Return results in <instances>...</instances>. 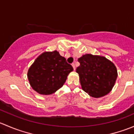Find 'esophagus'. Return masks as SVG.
Wrapping results in <instances>:
<instances>
[{
	"instance_id": "1",
	"label": "esophagus",
	"mask_w": 134,
	"mask_h": 134,
	"mask_svg": "<svg viewBox=\"0 0 134 134\" xmlns=\"http://www.w3.org/2000/svg\"><path fill=\"white\" fill-rule=\"evenodd\" d=\"M72 67H73V69H74V70H75V69H76V67H75V63H72Z\"/></svg>"
}]
</instances>
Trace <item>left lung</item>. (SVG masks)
Masks as SVG:
<instances>
[{
	"mask_svg": "<svg viewBox=\"0 0 134 134\" xmlns=\"http://www.w3.org/2000/svg\"><path fill=\"white\" fill-rule=\"evenodd\" d=\"M76 68L82 88L94 98L104 97L110 92L117 78V71L112 62L99 56L85 54L78 58Z\"/></svg>",
	"mask_w": 134,
	"mask_h": 134,
	"instance_id": "left-lung-1",
	"label": "left lung"
}]
</instances>
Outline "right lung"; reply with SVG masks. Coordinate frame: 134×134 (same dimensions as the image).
<instances>
[{
	"label": "right lung",
	"mask_w": 134,
	"mask_h": 134,
	"mask_svg": "<svg viewBox=\"0 0 134 134\" xmlns=\"http://www.w3.org/2000/svg\"><path fill=\"white\" fill-rule=\"evenodd\" d=\"M72 71V65L58 52H46L40 55L30 67L28 78L35 91L47 95L61 88Z\"/></svg>",
	"instance_id": "right-lung-1"
}]
</instances>
